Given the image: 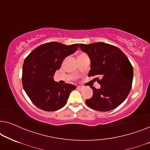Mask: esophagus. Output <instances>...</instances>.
I'll list each match as a JSON object with an SVG mask.
<instances>
[{
  "label": "esophagus",
  "instance_id": "obj_1",
  "mask_svg": "<svg viewBox=\"0 0 150 150\" xmlns=\"http://www.w3.org/2000/svg\"><path fill=\"white\" fill-rule=\"evenodd\" d=\"M77 89L79 90H81L82 89H83V87H82V86H77Z\"/></svg>",
  "mask_w": 150,
  "mask_h": 150
}]
</instances>
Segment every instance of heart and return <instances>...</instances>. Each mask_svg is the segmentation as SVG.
<instances>
[{
    "mask_svg": "<svg viewBox=\"0 0 150 150\" xmlns=\"http://www.w3.org/2000/svg\"><path fill=\"white\" fill-rule=\"evenodd\" d=\"M83 54H85V53H81V54H80V55H79V56H81V55H83Z\"/></svg>",
    "mask_w": 150,
    "mask_h": 150,
    "instance_id": "heart-1",
    "label": "heart"
}]
</instances>
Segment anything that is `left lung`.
I'll return each mask as SVG.
<instances>
[{
    "instance_id": "8db88e82",
    "label": "left lung",
    "mask_w": 150,
    "mask_h": 150,
    "mask_svg": "<svg viewBox=\"0 0 150 150\" xmlns=\"http://www.w3.org/2000/svg\"><path fill=\"white\" fill-rule=\"evenodd\" d=\"M80 48L91 59L89 76L95 80L100 89L91 87L93 96L85 103L98 111H109L126 100L132 87L133 67L126 54L113 45L104 42L80 44Z\"/></svg>"
}]
</instances>
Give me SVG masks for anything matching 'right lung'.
Returning <instances> with one entry per match:
<instances>
[{"mask_svg":"<svg viewBox=\"0 0 150 150\" xmlns=\"http://www.w3.org/2000/svg\"><path fill=\"white\" fill-rule=\"evenodd\" d=\"M79 44L67 46L61 43H45L34 49L24 60L22 85L31 102L45 111H55L67 103L69 93L76 87L60 85L52 76L63 60L76 51Z\"/></svg>","mask_w":150,"mask_h":150,"instance_id":"1","label":"right lung"}]
</instances>
